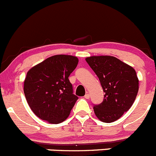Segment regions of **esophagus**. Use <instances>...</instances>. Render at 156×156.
<instances>
[{
	"mask_svg": "<svg viewBox=\"0 0 156 156\" xmlns=\"http://www.w3.org/2000/svg\"><path fill=\"white\" fill-rule=\"evenodd\" d=\"M85 98H86V99H89V98H90V95H89V93H86V95H85Z\"/></svg>",
	"mask_w": 156,
	"mask_h": 156,
	"instance_id": "obj_1",
	"label": "esophagus"
}]
</instances>
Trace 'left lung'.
<instances>
[{"instance_id":"left-lung-1","label":"left lung","mask_w":156,"mask_h":156,"mask_svg":"<svg viewBox=\"0 0 156 156\" xmlns=\"http://www.w3.org/2000/svg\"><path fill=\"white\" fill-rule=\"evenodd\" d=\"M86 61L99 79L105 92L102 102L94 105V112L102 122H114L135 101L139 90L136 73L132 67L112 56H92Z\"/></svg>"}]
</instances>
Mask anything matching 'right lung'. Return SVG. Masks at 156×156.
<instances>
[{
	"label": "right lung",
	"instance_id": "right-lung-1",
	"mask_svg": "<svg viewBox=\"0 0 156 156\" xmlns=\"http://www.w3.org/2000/svg\"><path fill=\"white\" fill-rule=\"evenodd\" d=\"M71 55L50 57L31 68L24 81V94L33 113L51 124L65 121L78 97L69 76L78 64Z\"/></svg>",
	"mask_w": 156,
	"mask_h": 156
}]
</instances>
